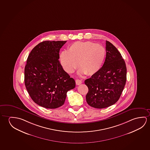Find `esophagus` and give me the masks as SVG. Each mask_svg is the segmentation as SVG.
Returning <instances> with one entry per match:
<instances>
[{
	"instance_id": "esophagus-1",
	"label": "esophagus",
	"mask_w": 150,
	"mask_h": 150,
	"mask_svg": "<svg viewBox=\"0 0 150 150\" xmlns=\"http://www.w3.org/2000/svg\"><path fill=\"white\" fill-rule=\"evenodd\" d=\"M76 83L77 85H81V83H82V81L80 80V79H76Z\"/></svg>"
}]
</instances>
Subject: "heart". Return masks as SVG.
I'll use <instances>...</instances> for the list:
<instances>
[{
    "instance_id": "b5f03b06",
    "label": "heart",
    "mask_w": 150,
    "mask_h": 150,
    "mask_svg": "<svg viewBox=\"0 0 150 150\" xmlns=\"http://www.w3.org/2000/svg\"><path fill=\"white\" fill-rule=\"evenodd\" d=\"M106 58L103 47L93 42H77L71 45L67 52L60 56L61 63L67 73H71L78 66L81 73L93 75L101 69Z\"/></svg>"
}]
</instances>
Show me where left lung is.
Masks as SVG:
<instances>
[{
  "mask_svg": "<svg viewBox=\"0 0 150 150\" xmlns=\"http://www.w3.org/2000/svg\"><path fill=\"white\" fill-rule=\"evenodd\" d=\"M106 51V58L101 69L85 81L88 88L86 101L95 108H105L115 103L126 82L127 69L121 54L107 40Z\"/></svg>",
  "mask_w": 150,
  "mask_h": 150,
  "instance_id": "8db88e82",
  "label": "left lung"
}]
</instances>
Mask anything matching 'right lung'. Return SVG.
Here are the masks:
<instances>
[{
    "instance_id": "add662e5",
    "label": "right lung",
    "mask_w": 150,
    "mask_h": 150,
    "mask_svg": "<svg viewBox=\"0 0 150 150\" xmlns=\"http://www.w3.org/2000/svg\"><path fill=\"white\" fill-rule=\"evenodd\" d=\"M67 41H44L28 55L24 70V82L35 103L47 108L64 103L67 92L75 87V81L60 64V49Z\"/></svg>"
}]
</instances>
